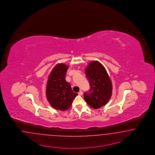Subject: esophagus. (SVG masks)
I'll list each match as a JSON object with an SVG mask.
<instances>
[{"mask_svg":"<svg viewBox=\"0 0 155 155\" xmlns=\"http://www.w3.org/2000/svg\"><path fill=\"white\" fill-rule=\"evenodd\" d=\"M78 94L79 95H83V92H82V91H81H81H80L78 92Z\"/></svg>","mask_w":155,"mask_h":155,"instance_id":"obj_1","label":"esophagus"}]
</instances>
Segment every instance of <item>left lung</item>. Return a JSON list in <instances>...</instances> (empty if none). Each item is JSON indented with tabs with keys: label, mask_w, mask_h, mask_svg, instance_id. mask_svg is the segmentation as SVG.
I'll return each instance as SVG.
<instances>
[{
	"label": "left lung",
	"mask_w": 155,
	"mask_h": 155,
	"mask_svg": "<svg viewBox=\"0 0 155 155\" xmlns=\"http://www.w3.org/2000/svg\"><path fill=\"white\" fill-rule=\"evenodd\" d=\"M90 89L84 95L87 103L95 109L107 103L111 97L113 86L105 68L98 61H92L85 69Z\"/></svg>",
	"instance_id": "obj_1"
}]
</instances>
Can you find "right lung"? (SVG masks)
I'll list each match as a JSON object with an SVG mask.
<instances>
[{
	"mask_svg": "<svg viewBox=\"0 0 155 155\" xmlns=\"http://www.w3.org/2000/svg\"><path fill=\"white\" fill-rule=\"evenodd\" d=\"M68 66L58 64L51 71L47 82V99L53 108L65 111L71 107L78 94L74 93L71 84L65 80Z\"/></svg>",
	"mask_w": 155,
	"mask_h": 155,
	"instance_id": "right-lung-1",
	"label": "right lung"
}]
</instances>
